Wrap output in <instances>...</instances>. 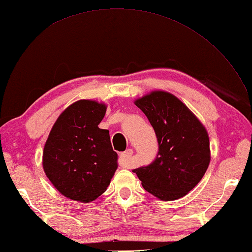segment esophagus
<instances>
[{
  "mask_svg": "<svg viewBox=\"0 0 252 252\" xmlns=\"http://www.w3.org/2000/svg\"><path fill=\"white\" fill-rule=\"evenodd\" d=\"M133 155V151L132 149H126V152H123L120 154V157H119V164L121 167H129V159L130 157Z\"/></svg>",
  "mask_w": 252,
  "mask_h": 252,
  "instance_id": "1",
  "label": "esophagus"
}]
</instances>
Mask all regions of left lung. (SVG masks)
<instances>
[{"mask_svg": "<svg viewBox=\"0 0 252 252\" xmlns=\"http://www.w3.org/2000/svg\"><path fill=\"white\" fill-rule=\"evenodd\" d=\"M135 105L154 127L158 153L153 162L132 171L144 189L159 199H179L199 183L208 169V133L194 114L170 93L153 92Z\"/></svg>", "mask_w": 252, "mask_h": 252, "instance_id": "obj_1", "label": "left lung"}]
</instances>
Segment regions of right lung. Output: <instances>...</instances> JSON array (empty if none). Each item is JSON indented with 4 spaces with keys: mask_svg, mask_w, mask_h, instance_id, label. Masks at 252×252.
<instances>
[{
    "mask_svg": "<svg viewBox=\"0 0 252 252\" xmlns=\"http://www.w3.org/2000/svg\"><path fill=\"white\" fill-rule=\"evenodd\" d=\"M106 106L78 100L58 117L43 152V168L56 189L72 200L89 202L108 187L117 170L109 131L98 125Z\"/></svg>",
    "mask_w": 252,
    "mask_h": 252,
    "instance_id": "1",
    "label": "right lung"
}]
</instances>
